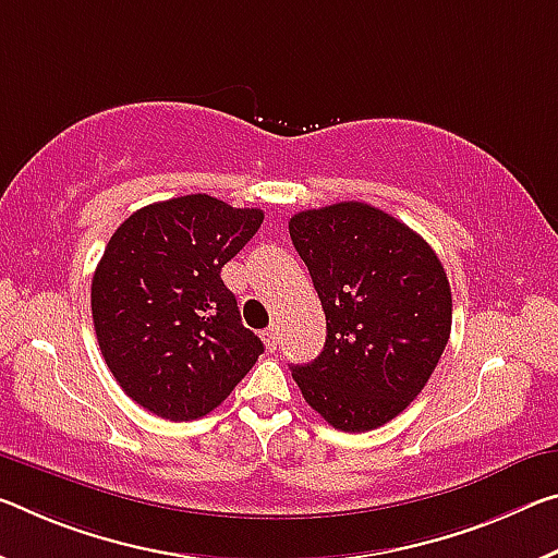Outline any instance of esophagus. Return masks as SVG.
<instances>
[{
	"label": "esophagus",
	"mask_w": 558,
	"mask_h": 558,
	"mask_svg": "<svg viewBox=\"0 0 558 558\" xmlns=\"http://www.w3.org/2000/svg\"><path fill=\"white\" fill-rule=\"evenodd\" d=\"M263 342H265V348H268L270 352L278 350V327L276 325L265 327V330H263Z\"/></svg>",
	"instance_id": "34e87169"
}]
</instances>
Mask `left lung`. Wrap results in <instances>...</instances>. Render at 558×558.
Here are the masks:
<instances>
[{
	"label": "left lung",
	"instance_id": "8db88e82",
	"mask_svg": "<svg viewBox=\"0 0 558 558\" xmlns=\"http://www.w3.org/2000/svg\"><path fill=\"white\" fill-rule=\"evenodd\" d=\"M288 228L327 320L320 355L293 367L300 392L335 429L383 427L424 390L447 348V272L422 235L360 201L300 210Z\"/></svg>",
	"mask_w": 558,
	"mask_h": 558
}]
</instances>
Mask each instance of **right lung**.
<instances>
[{
  "mask_svg": "<svg viewBox=\"0 0 558 558\" xmlns=\"http://www.w3.org/2000/svg\"><path fill=\"white\" fill-rule=\"evenodd\" d=\"M263 223L206 193L138 208L92 280L101 355L121 390L171 422L198 420L251 373L263 342L241 323L220 268Z\"/></svg>",
  "mask_w": 558,
  "mask_h": 558,
  "instance_id": "obj_1",
  "label": "right lung"
}]
</instances>
